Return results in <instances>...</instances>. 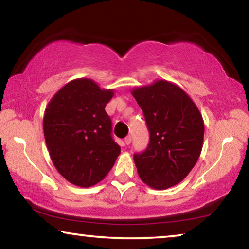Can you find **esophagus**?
<instances>
[{
	"label": "esophagus",
	"mask_w": 249,
	"mask_h": 249,
	"mask_svg": "<svg viewBox=\"0 0 249 249\" xmlns=\"http://www.w3.org/2000/svg\"><path fill=\"white\" fill-rule=\"evenodd\" d=\"M124 142L125 145H129L131 142V136H127V137L124 138Z\"/></svg>",
	"instance_id": "esophagus-1"
}]
</instances>
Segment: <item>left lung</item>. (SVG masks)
Listing matches in <instances>:
<instances>
[{"label":"left lung","instance_id":"1","mask_svg":"<svg viewBox=\"0 0 249 249\" xmlns=\"http://www.w3.org/2000/svg\"><path fill=\"white\" fill-rule=\"evenodd\" d=\"M144 112L149 144L134 161L139 178L153 189L181 182L195 166L203 148L204 120L181 87L159 79L131 89Z\"/></svg>","mask_w":249,"mask_h":249}]
</instances>
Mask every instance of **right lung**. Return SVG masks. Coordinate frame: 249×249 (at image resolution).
I'll return each mask as SVG.
<instances>
[{
  "label": "right lung",
  "instance_id": "add662e5",
  "mask_svg": "<svg viewBox=\"0 0 249 249\" xmlns=\"http://www.w3.org/2000/svg\"><path fill=\"white\" fill-rule=\"evenodd\" d=\"M113 95V89L101 88L89 78H78L60 88L46 105V147L57 172L72 185L87 188L102 181L120 154L105 112Z\"/></svg>",
  "mask_w": 249,
  "mask_h": 249
}]
</instances>
